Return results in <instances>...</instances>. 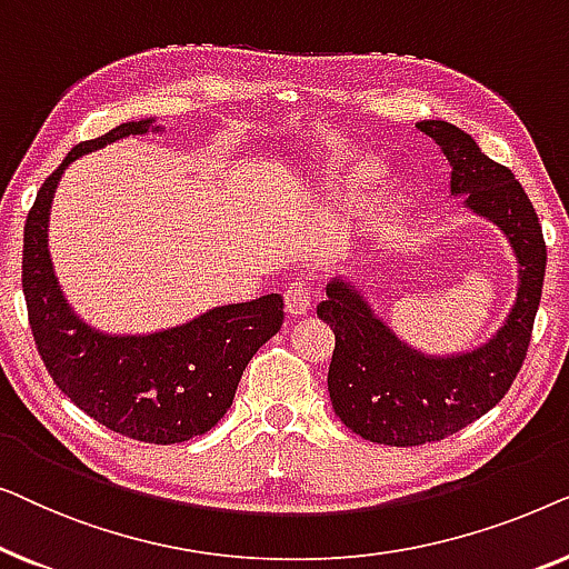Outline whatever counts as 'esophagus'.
I'll return each instance as SVG.
<instances>
[{"label": "esophagus", "mask_w": 569, "mask_h": 569, "mask_svg": "<svg viewBox=\"0 0 569 569\" xmlns=\"http://www.w3.org/2000/svg\"><path fill=\"white\" fill-rule=\"evenodd\" d=\"M310 306H313V300H310V284L308 282H300V279H298V282L287 284V290H284L287 313L300 318V316L310 313Z\"/></svg>", "instance_id": "34e87169"}]
</instances>
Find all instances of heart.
Segmentation results:
<instances>
[{
    "instance_id": "heart-1",
    "label": "heart",
    "mask_w": 569,
    "mask_h": 569,
    "mask_svg": "<svg viewBox=\"0 0 569 569\" xmlns=\"http://www.w3.org/2000/svg\"><path fill=\"white\" fill-rule=\"evenodd\" d=\"M349 176L355 178V181H362V178H370L372 176V160H362L360 166H355L352 170H349ZM388 197L380 199V204H386Z\"/></svg>"
}]
</instances>
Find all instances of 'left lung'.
<instances>
[{
	"label": "left lung",
	"instance_id": "obj_1",
	"mask_svg": "<svg viewBox=\"0 0 569 569\" xmlns=\"http://www.w3.org/2000/svg\"><path fill=\"white\" fill-rule=\"evenodd\" d=\"M417 127L453 166L450 191L466 193V204L510 238L520 287L502 331L477 352L448 360L403 347L349 284L326 287L329 298L318 306V318L337 337L329 365L333 411L355 435L393 448L446 440L502 401L523 368L547 271L539 214L516 176L489 160L453 123L422 121Z\"/></svg>",
	"mask_w": 569,
	"mask_h": 569
}]
</instances>
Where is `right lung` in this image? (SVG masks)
I'll return each instance as SVG.
<instances>
[{"label":"right lung","instance_id":"obj_1","mask_svg":"<svg viewBox=\"0 0 569 569\" xmlns=\"http://www.w3.org/2000/svg\"><path fill=\"white\" fill-rule=\"evenodd\" d=\"M147 129L150 121H129L80 142L46 178L26 220L22 292L36 349L59 391L123 438L173 446L224 417L246 365L282 329L284 300L271 292L150 337H106L67 308L46 246L53 189L72 160Z\"/></svg>","mask_w":569,"mask_h":569}]
</instances>
